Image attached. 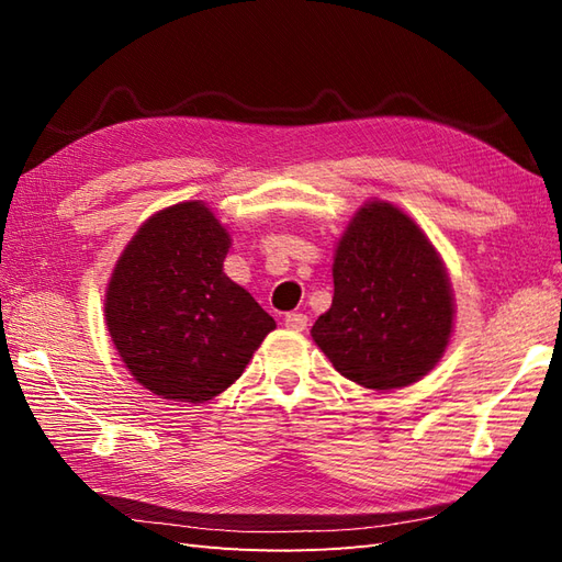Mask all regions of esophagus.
Listing matches in <instances>:
<instances>
[{"label":"esophagus","mask_w":562,"mask_h":562,"mask_svg":"<svg viewBox=\"0 0 562 562\" xmlns=\"http://www.w3.org/2000/svg\"><path fill=\"white\" fill-rule=\"evenodd\" d=\"M306 324H308V318L304 314H300V312H292V314L284 316V326H288L290 330L300 333V330L306 328Z\"/></svg>","instance_id":"1"}]
</instances>
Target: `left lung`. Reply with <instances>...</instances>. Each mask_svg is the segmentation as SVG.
I'll list each match as a JSON object with an SVG mask.
<instances>
[{
  "label": "left lung",
  "mask_w": 562,
  "mask_h": 562,
  "mask_svg": "<svg viewBox=\"0 0 562 562\" xmlns=\"http://www.w3.org/2000/svg\"><path fill=\"white\" fill-rule=\"evenodd\" d=\"M333 304L312 336L338 372L364 389L408 386L432 369L451 336L445 268L417 224L369 202L340 238Z\"/></svg>",
  "instance_id": "1"
}]
</instances>
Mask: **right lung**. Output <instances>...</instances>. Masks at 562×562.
<instances>
[{"mask_svg": "<svg viewBox=\"0 0 562 562\" xmlns=\"http://www.w3.org/2000/svg\"><path fill=\"white\" fill-rule=\"evenodd\" d=\"M229 234L202 202L166 207L123 250L105 324L125 367L169 401L205 403L229 389L274 328L222 272Z\"/></svg>", "mask_w": 562, "mask_h": 562, "instance_id": "right-lung-1", "label": "right lung"}]
</instances>
